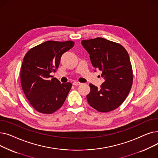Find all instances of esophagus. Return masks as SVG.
Wrapping results in <instances>:
<instances>
[{
    "instance_id": "obj_1",
    "label": "esophagus",
    "mask_w": 158,
    "mask_h": 158,
    "mask_svg": "<svg viewBox=\"0 0 158 158\" xmlns=\"http://www.w3.org/2000/svg\"><path fill=\"white\" fill-rule=\"evenodd\" d=\"M81 85V82H79L75 81V82H73V85H74V86H79Z\"/></svg>"
}]
</instances>
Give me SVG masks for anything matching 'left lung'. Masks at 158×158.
Listing matches in <instances>:
<instances>
[{
  "label": "left lung",
  "mask_w": 158,
  "mask_h": 158,
  "mask_svg": "<svg viewBox=\"0 0 158 158\" xmlns=\"http://www.w3.org/2000/svg\"><path fill=\"white\" fill-rule=\"evenodd\" d=\"M81 44L104 79L101 88L89 85L88 102L99 112L113 111L125 101L131 88L133 77L129 56L120 44L102 38L82 40Z\"/></svg>",
  "instance_id": "obj_1"
}]
</instances>
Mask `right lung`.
Wrapping results in <instances>:
<instances>
[{
  "label": "right lung",
  "mask_w": 158,
  "mask_h": 158,
  "mask_svg": "<svg viewBox=\"0 0 158 158\" xmlns=\"http://www.w3.org/2000/svg\"><path fill=\"white\" fill-rule=\"evenodd\" d=\"M74 45L72 41H47L25 55L20 70L21 85L31 105L38 112L51 114L63 104L72 87L51 76L59 67L62 55Z\"/></svg>",
  "instance_id": "add662e5"
}]
</instances>
